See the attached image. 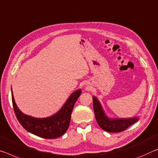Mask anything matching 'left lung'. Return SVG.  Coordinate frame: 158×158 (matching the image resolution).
I'll return each mask as SVG.
<instances>
[{"label": "left lung", "instance_id": "left-lung-1", "mask_svg": "<svg viewBox=\"0 0 158 158\" xmlns=\"http://www.w3.org/2000/svg\"><path fill=\"white\" fill-rule=\"evenodd\" d=\"M94 110L98 124L102 129L107 132L117 133L123 131L129 127L138 122V117L128 119H110L106 116L96 97H93Z\"/></svg>", "mask_w": 158, "mask_h": 158}]
</instances>
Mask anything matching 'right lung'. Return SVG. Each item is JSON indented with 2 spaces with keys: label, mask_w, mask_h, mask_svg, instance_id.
Here are the masks:
<instances>
[{
  "label": "right lung",
  "mask_w": 158,
  "mask_h": 158,
  "mask_svg": "<svg viewBox=\"0 0 158 158\" xmlns=\"http://www.w3.org/2000/svg\"><path fill=\"white\" fill-rule=\"evenodd\" d=\"M81 94V89L74 91L56 114L46 118H35L22 113L15 102L12 91V106L19 122L27 131L44 139H56L68 129L72 110Z\"/></svg>",
  "instance_id": "1"
}]
</instances>
